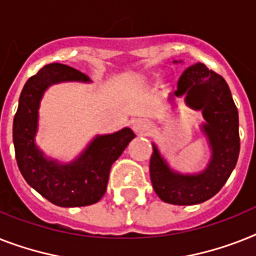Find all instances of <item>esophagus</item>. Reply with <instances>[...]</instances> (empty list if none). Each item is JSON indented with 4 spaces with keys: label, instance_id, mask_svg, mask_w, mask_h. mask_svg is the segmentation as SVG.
Returning <instances> with one entry per match:
<instances>
[{
    "label": "esophagus",
    "instance_id": "esophagus-1",
    "mask_svg": "<svg viewBox=\"0 0 256 256\" xmlns=\"http://www.w3.org/2000/svg\"><path fill=\"white\" fill-rule=\"evenodd\" d=\"M150 128H151V124H150V122H147L146 120H136V121L132 124L134 132H139V134H146L150 130Z\"/></svg>",
    "mask_w": 256,
    "mask_h": 256
}]
</instances>
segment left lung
<instances>
[{
    "label": "left lung",
    "mask_w": 256,
    "mask_h": 256,
    "mask_svg": "<svg viewBox=\"0 0 256 256\" xmlns=\"http://www.w3.org/2000/svg\"><path fill=\"white\" fill-rule=\"evenodd\" d=\"M176 96L186 94L189 106L202 110L206 124L202 130L213 155L198 175H180L170 170L156 146L150 160L154 190L164 202L194 205L209 200L225 186L240 155V120L225 78L202 63L186 68L178 78Z\"/></svg>",
    "instance_id": "obj_1"
}]
</instances>
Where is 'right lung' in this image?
<instances>
[{
	"mask_svg": "<svg viewBox=\"0 0 256 256\" xmlns=\"http://www.w3.org/2000/svg\"><path fill=\"white\" fill-rule=\"evenodd\" d=\"M60 81H89L80 70L54 63L26 81L13 122V142L20 174L28 186L58 206H86L105 194L112 164L135 136L128 128L101 135L70 164L47 160L35 146L38 108L44 90Z\"/></svg>",
	"mask_w": 256,
	"mask_h": 256,
	"instance_id": "add662e5",
	"label": "right lung"
}]
</instances>
